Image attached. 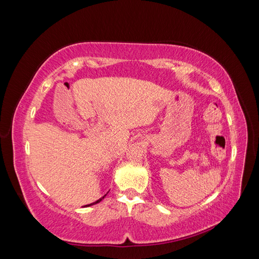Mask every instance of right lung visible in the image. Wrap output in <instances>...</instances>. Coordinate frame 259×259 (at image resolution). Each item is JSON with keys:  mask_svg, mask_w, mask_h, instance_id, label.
Returning a JSON list of instances; mask_svg holds the SVG:
<instances>
[{"mask_svg": "<svg viewBox=\"0 0 259 259\" xmlns=\"http://www.w3.org/2000/svg\"><path fill=\"white\" fill-rule=\"evenodd\" d=\"M108 193V192H107ZM107 193L104 195V197L103 198H100L99 200H97V201H95V202H93V203H91V204H88V205H84V206H92V205H94V204H97V203H99L101 200H103L105 197H106V195H107Z\"/></svg>", "mask_w": 259, "mask_h": 259, "instance_id": "obj_1", "label": "right lung"}]
</instances>
